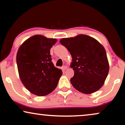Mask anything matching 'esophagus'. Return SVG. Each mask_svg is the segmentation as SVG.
Listing matches in <instances>:
<instances>
[{
    "label": "esophagus",
    "instance_id": "1",
    "mask_svg": "<svg viewBox=\"0 0 125 125\" xmlns=\"http://www.w3.org/2000/svg\"><path fill=\"white\" fill-rule=\"evenodd\" d=\"M67 69H68V67H67V66H65V65L64 66H63V67H62V69L64 70V71H65V70H66Z\"/></svg>",
    "mask_w": 125,
    "mask_h": 125
}]
</instances>
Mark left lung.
I'll use <instances>...</instances> for the list:
<instances>
[{"label":"left lung","instance_id":"1","mask_svg":"<svg viewBox=\"0 0 125 125\" xmlns=\"http://www.w3.org/2000/svg\"><path fill=\"white\" fill-rule=\"evenodd\" d=\"M60 42L67 48L72 57L71 67L74 74L71 82L73 87L85 94L100 89L109 71L103 46L95 39L85 35L62 39Z\"/></svg>","mask_w":125,"mask_h":125}]
</instances>
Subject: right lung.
Masks as SVG:
<instances>
[{"label": "right lung", "instance_id": "1", "mask_svg": "<svg viewBox=\"0 0 125 125\" xmlns=\"http://www.w3.org/2000/svg\"><path fill=\"white\" fill-rule=\"evenodd\" d=\"M57 39L34 35L25 40L18 49L16 63L20 80L31 93L44 96L56 88L62 74L54 66L50 49Z\"/></svg>", "mask_w": 125, "mask_h": 125}]
</instances>
